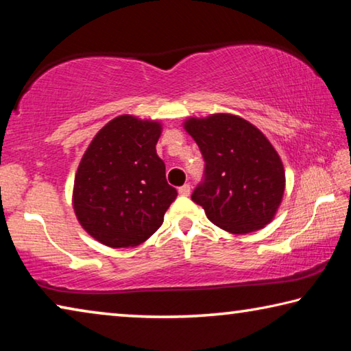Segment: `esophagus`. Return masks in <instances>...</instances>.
Returning a JSON list of instances; mask_svg holds the SVG:
<instances>
[{
  "label": "esophagus",
  "instance_id": "34e87169",
  "mask_svg": "<svg viewBox=\"0 0 351 351\" xmlns=\"http://www.w3.org/2000/svg\"><path fill=\"white\" fill-rule=\"evenodd\" d=\"M178 192H180V195H182V197H187V195L190 193V186L189 184H184V186L178 189Z\"/></svg>",
  "mask_w": 351,
  "mask_h": 351
}]
</instances>
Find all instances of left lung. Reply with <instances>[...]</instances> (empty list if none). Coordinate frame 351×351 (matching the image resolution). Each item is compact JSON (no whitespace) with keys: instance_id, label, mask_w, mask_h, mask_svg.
I'll use <instances>...</instances> for the list:
<instances>
[{"instance_id":"obj_1","label":"left lung","mask_w":351,"mask_h":351,"mask_svg":"<svg viewBox=\"0 0 351 351\" xmlns=\"http://www.w3.org/2000/svg\"><path fill=\"white\" fill-rule=\"evenodd\" d=\"M186 132L206 167L192 199L230 234H249L272 221L285 192L282 159L257 127L234 114L190 117Z\"/></svg>"}]
</instances>
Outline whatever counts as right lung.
<instances>
[{"label":"right lung","instance_id":"1","mask_svg":"<svg viewBox=\"0 0 351 351\" xmlns=\"http://www.w3.org/2000/svg\"><path fill=\"white\" fill-rule=\"evenodd\" d=\"M156 121L123 114L94 136L77 169L75 217L93 239L110 247H133L156 232L176 198L156 153Z\"/></svg>","mask_w":351,"mask_h":351}]
</instances>
